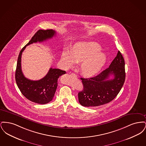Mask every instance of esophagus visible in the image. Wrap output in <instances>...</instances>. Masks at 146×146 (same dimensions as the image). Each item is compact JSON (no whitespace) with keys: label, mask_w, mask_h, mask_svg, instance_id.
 Listing matches in <instances>:
<instances>
[{"label":"esophagus","mask_w":146,"mask_h":146,"mask_svg":"<svg viewBox=\"0 0 146 146\" xmlns=\"http://www.w3.org/2000/svg\"><path fill=\"white\" fill-rule=\"evenodd\" d=\"M71 75H72V76H75V77H76V74H74V73H72V74H71Z\"/></svg>","instance_id":"obj_1"}]
</instances>
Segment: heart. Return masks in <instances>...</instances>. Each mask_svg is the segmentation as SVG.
Returning a JSON list of instances; mask_svg holds the SVG:
<instances>
[{
    "label": "heart",
    "instance_id": "b5f03b06",
    "mask_svg": "<svg viewBox=\"0 0 146 146\" xmlns=\"http://www.w3.org/2000/svg\"><path fill=\"white\" fill-rule=\"evenodd\" d=\"M101 46L95 42H79L69 50H64L60 62L63 68L68 70L76 62L79 63V69L84 76H91L98 73L104 66L106 56L101 52Z\"/></svg>",
    "mask_w": 146,
    "mask_h": 146
}]
</instances>
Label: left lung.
<instances>
[{
	"label": "left lung",
	"instance_id": "left-lung-1",
	"mask_svg": "<svg viewBox=\"0 0 146 146\" xmlns=\"http://www.w3.org/2000/svg\"><path fill=\"white\" fill-rule=\"evenodd\" d=\"M112 75L113 77L110 79ZM83 89L78 93L80 104L84 107H96L110 102L117 96L125 82V61L118 51L108 68L96 76L83 78Z\"/></svg>",
	"mask_w": 146,
	"mask_h": 146
}]
</instances>
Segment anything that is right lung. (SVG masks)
Masks as SVG:
<instances>
[{"label": "right lung", "instance_id": "add662e5", "mask_svg": "<svg viewBox=\"0 0 146 146\" xmlns=\"http://www.w3.org/2000/svg\"><path fill=\"white\" fill-rule=\"evenodd\" d=\"M56 35L52 29H40L35 33L31 40L21 50L18 57L15 80L22 95L28 100L39 104H46L52 101L54 96L58 78L66 74V71L50 68L47 74L39 80H31L24 76L21 70V56L27 46L37 42H42Z\"/></svg>", "mask_w": 146, "mask_h": 146}]
</instances>
